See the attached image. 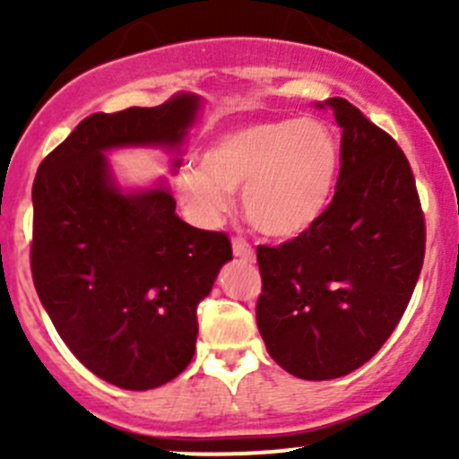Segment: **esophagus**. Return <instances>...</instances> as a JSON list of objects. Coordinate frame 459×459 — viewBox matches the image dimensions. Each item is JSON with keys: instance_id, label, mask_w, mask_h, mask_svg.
Segmentation results:
<instances>
[{"instance_id": "obj_1", "label": "esophagus", "mask_w": 459, "mask_h": 459, "mask_svg": "<svg viewBox=\"0 0 459 459\" xmlns=\"http://www.w3.org/2000/svg\"><path fill=\"white\" fill-rule=\"evenodd\" d=\"M233 255L239 259H247V262H253L255 259V251H253L251 244L242 238H235L233 239Z\"/></svg>"}]
</instances>
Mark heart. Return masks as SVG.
I'll list each match as a JSON object with an SVG mask.
<instances>
[{
	"instance_id": "heart-1",
	"label": "heart",
	"mask_w": 459,
	"mask_h": 459,
	"mask_svg": "<svg viewBox=\"0 0 459 459\" xmlns=\"http://www.w3.org/2000/svg\"><path fill=\"white\" fill-rule=\"evenodd\" d=\"M340 173V142L319 119H266L221 133L184 166L178 193L204 224H215L242 189L247 220L268 238L290 239L317 224Z\"/></svg>"
}]
</instances>
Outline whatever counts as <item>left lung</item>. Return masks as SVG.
<instances>
[{"instance_id": "obj_1", "label": "left lung", "mask_w": 459, "mask_h": 459, "mask_svg": "<svg viewBox=\"0 0 459 459\" xmlns=\"http://www.w3.org/2000/svg\"><path fill=\"white\" fill-rule=\"evenodd\" d=\"M324 104L342 128L333 202L307 233L257 248L259 335L284 371L316 382L353 373L382 349L409 307L427 242L397 142L342 97Z\"/></svg>"}]
</instances>
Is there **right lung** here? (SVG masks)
Returning a JSON list of instances; mask_svg holds the SVG:
<instances>
[{
	"label": "right lung",
	"mask_w": 459,
	"mask_h": 459,
	"mask_svg": "<svg viewBox=\"0 0 459 459\" xmlns=\"http://www.w3.org/2000/svg\"><path fill=\"white\" fill-rule=\"evenodd\" d=\"M202 97L95 113L37 170L30 268L41 307L77 359L108 384L148 391L191 364L197 304L233 259L224 233L179 220L166 179L124 191L106 152H175ZM182 161L175 157L173 173Z\"/></svg>",
	"instance_id": "1"
}]
</instances>
